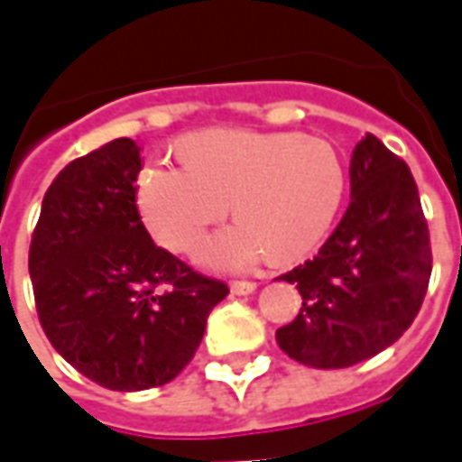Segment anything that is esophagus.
Instances as JSON below:
<instances>
[{"instance_id":"obj_1","label":"esophagus","mask_w":462,"mask_h":462,"mask_svg":"<svg viewBox=\"0 0 462 462\" xmlns=\"http://www.w3.org/2000/svg\"><path fill=\"white\" fill-rule=\"evenodd\" d=\"M230 290L235 291V294H252V291L257 290V282L235 280V282H230Z\"/></svg>"}]
</instances>
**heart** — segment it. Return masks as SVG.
Masks as SVG:
<instances>
[{
	"mask_svg": "<svg viewBox=\"0 0 462 462\" xmlns=\"http://www.w3.org/2000/svg\"><path fill=\"white\" fill-rule=\"evenodd\" d=\"M185 165L158 161L138 175V210L155 240L195 252L227 210L240 220L208 247L217 267L257 254L287 262L327 235L344 198V162L324 138L300 133L205 131L182 143Z\"/></svg>",
	"mask_w": 462,
	"mask_h": 462,
	"instance_id": "b5f03b06",
	"label": "heart"
}]
</instances>
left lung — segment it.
I'll use <instances>...</instances> for the list:
<instances>
[{
	"label": "left lung",
	"instance_id": "1",
	"mask_svg": "<svg viewBox=\"0 0 462 462\" xmlns=\"http://www.w3.org/2000/svg\"><path fill=\"white\" fill-rule=\"evenodd\" d=\"M351 200L319 252L280 280L297 284L301 310L277 329L290 358L346 368L403 337L426 297L433 254L408 165L366 133L354 148Z\"/></svg>",
	"mask_w": 462,
	"mask_h": 462
}]
</instances>
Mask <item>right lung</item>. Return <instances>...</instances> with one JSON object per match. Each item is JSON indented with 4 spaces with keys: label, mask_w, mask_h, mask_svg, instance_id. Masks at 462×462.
Masks as SVG:
<instances>
[{
    "label": "right lung",
    "mask_w": 462,
    "mask_h": 462,
    "mask_svg": "<svg viewBox=\"0 0 462 462\" xmlns=\"http://www.w3.org/2000/svg\"><path fill=\"white\" fill-rule=\"evenodd\" d=\"M141 148L116 138L56 175L29 247L46 339L94 383H168L200 346L230 290L151 240L135 205Z\"/></svg>",
    "instance_id": "add662e5"
}]
</instances>
